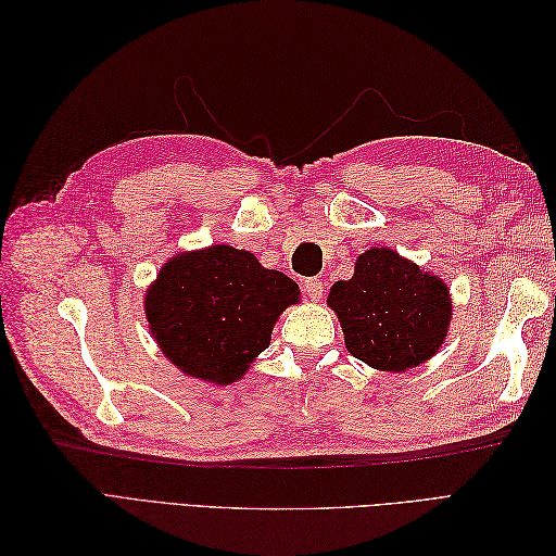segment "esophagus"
I'll return each mask as SVG.
<instances>
[{
	"instance_id": "esophagus-1",
	"label": "esophagus",
	"mask_w": 556,
	"mask_h": 556,
	"mask_svg": "<svg viewBox=\"0 0 556 556\" xmlns=\"http://www.w3.org/2000/svg\"><path fill=\"white\" fill-rule=\"evenodd\" d=\"M304 292H306V296H308L311 301H319V299H323V294H325L323 280H319V278H308V280H304Z\"/></svg>"
}]
</instances>
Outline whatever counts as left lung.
Here are the masks:
<instances>
[{
    "instance_id": "left-lung-1",
    "label": "left lung",
    "mask_w": 556,
    "mask_h": 556,
    "mask_svg": "<svg viewBox=\"0 0 556 556\" xmlns=\"http://www.w3.org/2000/svg\"><path fill=\"white\" fill-rule=\"evenodd\" d=\"M327 304L339 315L350 355L392 374L431 359L452 315L447 285L392 248L362 252L352 278L331 285Z\"/></svg>"
}]
</instances>
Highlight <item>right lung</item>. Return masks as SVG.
Segmentation results:
<instances>
[{
	"instance_id": "add662e5",
	"label": "right lung",
	"mask_w": 556,
	"mask_h": 556,
	"mask_svg": "<svg viewBox=\"0 0 556 556\" xmlns=\"http://www.w3.org/2000/svg\"><path fill=\"white\" fill-rule=\"evenodd\" d=\"M299 285L248 250L211 245L166 262L146 292V317L162 355L185 376L237 382L271 343Z\"/></svg>"
}]
</instances>
